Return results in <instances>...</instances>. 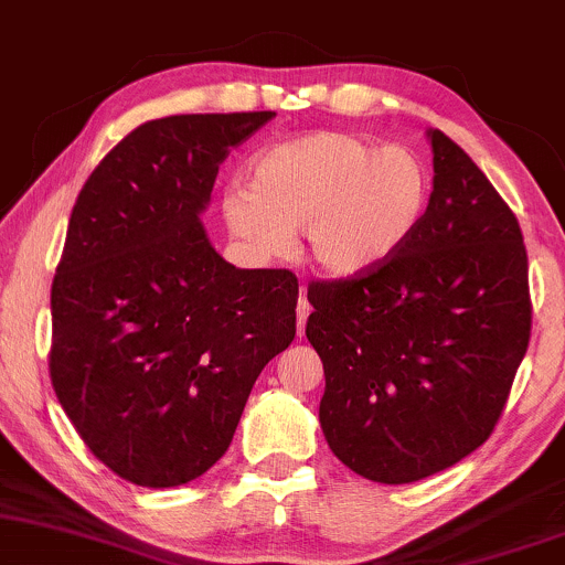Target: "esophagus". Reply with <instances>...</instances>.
<instances>
[{"instance_id": "34e87169", "label": "esophagus", "mask_w": 565, "mask_h": 565, "mask_svg": "<svg viewBox=\"0 0 565 565\" xmlns=\"http://www.w3.org/2000/svg\"><path fill=\"white\" fill-rule=\"evenodd\" d=\"M311 315V303L307 301V296H298V307H296V317H298V322H296V330H298V335H303V324H307V317Z\"/></svg>"}]
</instances>
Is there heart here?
Masks as SVG:
<instances>
[{"label":"heart","mask_w":565,"mask_h":565,"mask_svg":"<svg viewBox=\"0 0 565 565\" xmlns=\"http://www.w3.org/2000/svg\"><path fill=\"white\" fill-rule=\"evenodd\" d=\"M428 171L415 152L377 148L349 131H311L248 161V184L224 188L218 211L250 258L288 254L296 232L317 269L335 280L370 275L420 227Z\"/></svg>","instance_id":"1"}]
</instances>
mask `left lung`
<instances>
[{
	"mask_svg": "<svg viewBox=\"0 0 565 565\" xmlns=\"http://www.w3.org/2000/svg\"><path fill=\"white\" fill-rule=\"evenodd\" d=\"M434 190L396 256L354 280L309 285L322 360L320 426L343 466L413 483L479 449L532 333L519 218L444 131L428 129Z\"/></svg>",
	"mask_w": 565,
	"mask_h": 565,
	"instance_id": "1",
	"label": "left lung"
}]
</instances>
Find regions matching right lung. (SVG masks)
Listing matches in <instances>:
<instances>
[{"mask_svg": "<svg viewBox=\"0 0 565 565\" xmlns=\"http://www.w3.org/2000/svg\"><path fill=\"white\" fill-rule=\"evenodd\" d=\"M271 110L137 126L86 179L52 282V386L89 452L182 487L227 452L258 373L296 335L288 269H237L201 222L218 163Z\"/></svg>", "mask_w": 565, "mask_h": 565, "instance_id": "1", "label": "right lung"}]
</instances>
